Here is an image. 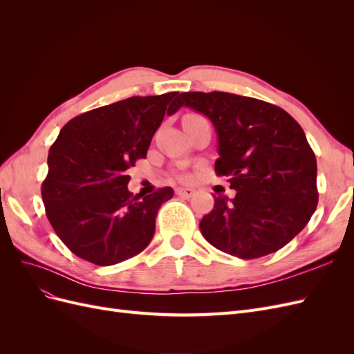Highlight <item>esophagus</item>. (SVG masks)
Returning a JSON list of instances; mask_svg holds the SVG:
<instances>
[{
  "instance_id": "1",
  "label": "esophagus",
  "mask_w": 354,
  "mask_h": 354,
  "mask_svg": "<svg viewBox=\"0 0 354 354\" xmlns=\"http://www.w3.org/2000/svg\"><path fill=\"white\" fill-rule=\"evenodd\" d=\"M176 194L181 198H192L195 195V190L194 189H189V187H178L176 190Z\"/></svg>"
}]
</instances>
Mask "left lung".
<instances>
[{"label":"left lung","instance_id":"8db88e82","mask_svg":"<svg viewBox=\"0 0 354 354\" xmlns=\"http://www.w3.org/2000/svg\"><path fill=\"white\" fill-rule=\"evenodd\" d=\"M178 104L209 118L218 136L216 174L236 196H214L199 223L212 246L243 260L279 251L317 207V165L303 128L279 106L223 91H189Z\"/></svg>","mask_w":354,"mask_h":354}]
</instances>
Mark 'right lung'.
Wrapping results in <instances>:
<instances>
[{"label":"right lung","instance_id":"right-lung-1","mask_svg":"<svg viewBox=\"0 0 354 354\" xmlns=\"http://www.w3.org/2000/svg\"><path fill=\"white\" fill-rule=\"evenodd\" d=\"M177 99L174 91L102 106L75 116L51 145L42 202L57 236L80 259L112 266L152 241L158 209L174 190L133 196L128 169L146 158L165 113L180 109Z\"/></svg>","mask_w":354,"mask_h":354}]
</instances>
